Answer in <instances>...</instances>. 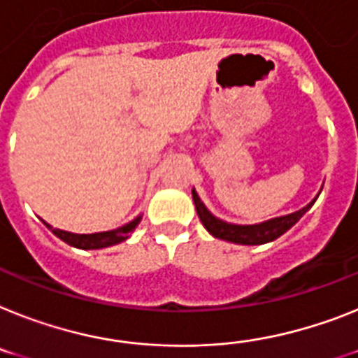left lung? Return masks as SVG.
<instances>
[{
  "label": "left lung",
  "instance_id": "left-lung-1",
  "mask_svg": "<svg viewBox=\"0 0 358 358\" xmlns=\"http://www.w3.org/2000/svg\"><path fill=\"white\" fill-rule=\"evenodd\" d=\"M318 194L308 206L299 209V211L289 213V215L284 216H276V218H269V220L260 222V224H231V222L222 220V218L215 216L207 209L206 203L198 196L196 189H193V202L194 207H196L198 218L202 220L203 227L209 231V235H213L215 238L233 242V244L260 245L267 244V242H273V240H276L280 235H284L286 231H289L311 209V206L315 203Z\"/></svg>",
  "mask_w": 358,
  "mask_h": 358
}]
</instances>
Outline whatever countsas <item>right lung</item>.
Returning a JSON list of instances; mask_svg holds the SVG:
<instances>
[{
	"instance_id": "add662e5",
	"label": "right lung",
	"mask_w": 358,
	"mask_h": 358,
	"mask_svg": "<svg viewBox=\"0 0 358 358\" xmlns=\"http://www.w3.org/2000/svg\"><path fill=\"white\" fill-rule=\"evenodd\" d=\"M142 222V215H138L134 220H131L129 224L122 225V227H116V229L110 231H100V233H71V231H63V229H54L52 225L43 222L54 235L62 238L65 244L72 245V248L78 249H103L109 248V245H116L123 240H127L129 235L136 229V225Z\"/></svg>"
}]
</instances>
